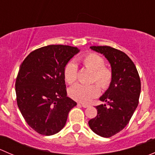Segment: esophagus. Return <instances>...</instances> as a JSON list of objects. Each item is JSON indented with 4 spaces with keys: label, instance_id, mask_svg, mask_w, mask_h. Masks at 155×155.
<instances>
[{
    "label": "esophagus",
    "instance_id": "obj_1",
    "mask_svg": "<svg viewBox=\"0 0 155 155\" xmlns=\"http://www.w3.org/2000/svg\"><path fill=\"white\" fill-rule=\"evenodd\" d=\"M81 105H82V107H83V108H87V107H89L88 104H81Z\"/></svg>",
    "mask_w": 155,
    "mask_h": 155
}]
</instances>
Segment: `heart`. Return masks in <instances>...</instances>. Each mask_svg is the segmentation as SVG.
Here are the masks:
<instances>
[{
	"label": "heart",
	"mask_w": 155,
	"mask_h": 155,
	"mask_svg": "<svg viewBox=\"0 0 155 155\" xmlns=\"http://www.w3.org/2000/svg\"><path fill=\"white\" fill-rule=\"evenodd\" d=\"M85 66L94 70V81H97L100 85L107 89L112 80V71L104 67L105 61L96 53H89L82 59ZM78 68L74 61H70L64 69V79L69 84H73L77 79ZM101 93V88L97 84L84 85L78 84L72 87L69 91L70 96L75 101L82 103H88Z\"/></svg>",
	"instance_id": "b5f03b06"
}]
</instances>
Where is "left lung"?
<instances>
[{
    "mask_svg": "<svg viewBox=\"0 0 155 155\" xmlns=\"http://www.w3.org/2000/svg\"><path fill=\"white\" fill-rule=\"evenodd\" d=\"M110 64L112 80L100 101L107 104L97 106V115L88 121L93 132L111 137L129 123L139 104L141 82L137 68L123 51L110 46H91Z\"/></svg>",
    "mask_w": 155,
    "mask_h": 155,
    "instance_id": "obj_1",
    "label": "left lung"
}]
</instances>
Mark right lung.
I'll list each match as a JSON object with an SVG mask.
<instances>
[{
	"instance_id": "1",
	"label": "right lung",
	"mask_w": 155,
	"mask_h": 155,
	"mask_svg": "<svg viewBox=\"0 0 155 155\" xmlns=\"http://www.w3.org/2000/svg\"><path fill=\"white\" fill-rule=\"evenodd\" d=\"M80 50L49 45L31 52L20 65L15 80L17 105L28 124L51 136L63 129L76 103L67 97L64 69Z\"/></svg>"
}]
</instances>
